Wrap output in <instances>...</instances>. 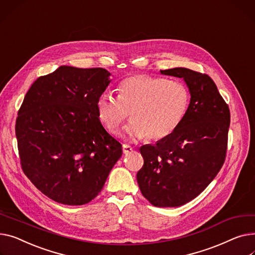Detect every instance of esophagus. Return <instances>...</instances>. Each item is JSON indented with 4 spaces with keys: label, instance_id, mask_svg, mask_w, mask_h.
I'll list each match as a JSON object with an SVG mask.
<instances>
[{
    "label": "esophagus",
    "instance_id": "obj_1",
    "mask_svg": "<svg viewBox=\"0 0 255 255\" xmlns=\"http://www.w3.org/2000/svg\"><path fill=\"white\" fill-rule=\"evenodd\" d=\"M132 150V147L128 144H123V152L124 154H128V152H130Z\"/></svg>",
    "mask_w": 255,
    "mask_h": 255
}]
</instances>
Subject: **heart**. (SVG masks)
Segmentation results:
<instances>
[{"mask_svg": "<svg viewBox=\"0 0 255 255\" xmlns=\"http://www.w3.org/2000/svg\"><path fill=\"white\" fill-rule=\"evenodd\" d=\"M119 95L100 94L96 101L99 120L111 133H116L129 118L126 129L129 139L148 137L160 140L172 134L188 112L191 93L178 80L148 75H132L119 85Z\"/></svg>", "mask_w": 255, "mask_h": 255, "instance_id": "b5f03b06", "label": "heart"}]
</instances>
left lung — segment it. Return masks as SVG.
Listing matches in <instances>:
<instances>
[{
  "instance_id": "obj_1",
  "label": "left lung",
  "mask_w": 255,
  "mask_h": 255,
  "mask_svg": "<svg viewBox=\"0 0 255 255\" xmlns=\"http://www.w3.org/2000/svg\"><path fill=\"white\" fill-rule=\"evenodd\" d=\"M182 78L191 101L179 127L155 145L140 147L143 166L137 182L157 207L181 206L199 196L223 167L231 115L213 80L185 67L160 71Z\"/></svg>"
}]
</instances>
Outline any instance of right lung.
<instances>
[{
	"mask_svg": "<svg viewBox=\"0 0 255 255\" xmlns=\"http://www.w3.org/2000/svg\"><path fill=\"white\" fill-rule=\"evenodd\" d=\"M110 76L101 67L59 66L33 82L18 111L15 132L22 170L57 203L92 201L122 156V144L96 111Z\"/></svg>",
	"mask_w": 255,
	"mask_h": 255,
	"instance_id": "1",
	"label": "right lung"
}]
</instances>
